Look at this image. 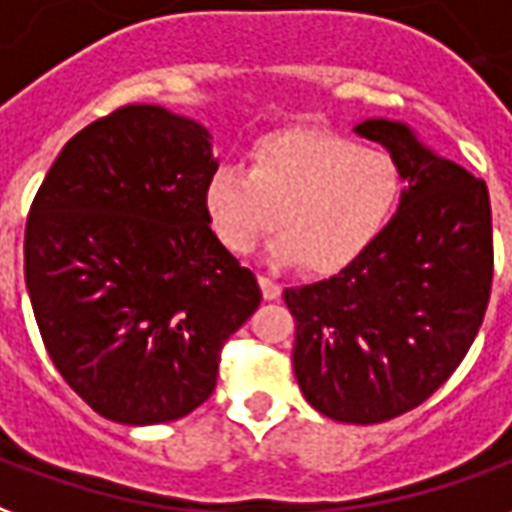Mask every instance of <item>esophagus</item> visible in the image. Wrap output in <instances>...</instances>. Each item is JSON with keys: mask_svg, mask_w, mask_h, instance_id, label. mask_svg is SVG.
Segmentation results:
<instances>
[{"mask_svg": "<svg viewBox=\"0 0 512 512\" xmlns=\"http://www.w3.org/2000/svg\"><path fill=\"white\" fill-rule=\"evenodd\" d=\"M259 286H261V294H264V300H278L283 294V286L281 283H275L272 278H259Z\"/></svg>", "mask_w": 512, "mask_h": 512, "instance_id": "obj_1", "label": "esophagus"}]
</instances>
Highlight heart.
Listing matches in <instances>:
<instances>
[{"label":"heart","instance_id":"obj_1","mask_svg":"<svg viewBox=\"0 0 512 512\" xmlns=\"http://www.w3.org/2000/svg\"><path fill=\"white\" fill-rule=\"evenodd\" d=\"M404 196L393 152L324 130L259 138L251 169L223 163L204 182V215L226 251L245 256L275 223V264L330 275L349 267L390 226Z\"/></svg>","mask_w":512,"mask_h":512}]
</instances>
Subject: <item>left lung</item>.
<instances>
[{
  "mask_svg": "<svg viewBox=\"0 0 512 512\" xmlns=\"http://www.w3.org/2000/svg\"><path fill=\"white\" fill-rule=\"evenodd\" d=\"M354 133L398 160V212L354 264L283 300L305 401L338 423L371 425L420 406L461 365L486 316L494 240L483 179L423 147L404 122L365 119Z\"/></svg>",
  "mask_w": 512,
  "mask_h": 512,
  "instance_id": "1",
  "label": "left lung"
}]
</instances>
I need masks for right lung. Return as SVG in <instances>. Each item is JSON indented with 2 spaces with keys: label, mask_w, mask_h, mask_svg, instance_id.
<instances>
[{
  "label": "right lung",
  "mask_w": 512,
  "mask_h": 512,
  "mask_svg": "<svg viewBox=\"0 0 512 512\" xmlns=\"http://www.w3.org/2000/svg\"><path fill=\"white\" fill-rule=\"evenodd\" d=\"M210 130L122 106L67 141L26 218L37 327L73 390L114 423L179 420L215 390L261 289L212 234Z\"/></svg>",
  "instance_id": "1"
}]
</instances>
